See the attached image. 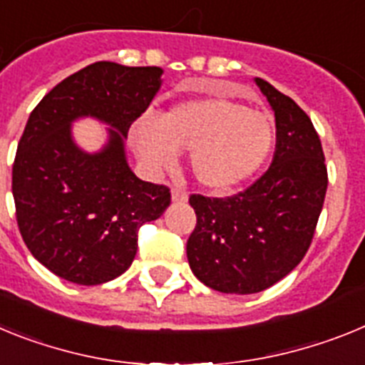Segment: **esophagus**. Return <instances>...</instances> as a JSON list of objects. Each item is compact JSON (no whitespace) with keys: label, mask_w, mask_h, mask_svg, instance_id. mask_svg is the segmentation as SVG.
I'll list each match as a JSON object with an SVG mask.
<instances>
[{"label":"esophagus","mask_w":365,"mask_h":365,"mask_svg":"<svg viewBox=\"0 0 365 365\" xmlns=\"http://www.w3.org/2000/svg\"><path fill=\"white\" fill-rule=\"evenodd\" d=\"M172 201L173 202H186L188 201V193L180 188H172Z\"/></svg>","instance_id":"obj_1"}]
</instances>
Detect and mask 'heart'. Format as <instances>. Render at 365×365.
<instances>
[{
  "mask_svg": "<svg viewBox=\"0 0 365 365\" xmlns=\"http://www.w3.org/2000/svg\"><path fill=\"white\" fill-rule=\"evenodd\" d=\"M133 148L150 173L175 166L179 151L190 150L195 179L212 192L247 182L269 159L276 125L269 113L227 96L180 102L159 120L143 118L133 128Z\"/></svg>",
  "mask_w": 365,
  "mask_h": 365,
  "instance_id": "heart-1",
  "label": "heart"
}]
</instances>
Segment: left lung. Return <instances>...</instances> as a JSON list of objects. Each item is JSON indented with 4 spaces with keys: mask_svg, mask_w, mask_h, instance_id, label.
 I'll use <instances>...</instances> for the list:
<instances>
[{
    "mask_svg": "<svg viewBox=\"0 0 365 365\" xmlns=\"http://www.w3.org/2000/svg\"><path fill=\"white\" fill-rule=\"evenodd\" d=\"M276 117L272 164L234 197L192 195L197 225L186 256L199 282L225 294H254L298 267L327 192L320 137L294 100L254 78Z\"/></svg>",
    "mask_w": 365,
    "mask_h": 365,
    "instance_id": "left-lung-1",
    "label": "left lung"
}]
</instances>
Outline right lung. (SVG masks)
<instances>
[{"label": "right lung", "mask_w": 365, "mask_h": 365, "mask_svg": "<svg viewBox=\"0 0 365 365\" xmlns=\"http://www.w3.org/2000/svg\"><path fill=\"white\" fill-rule=\"evenodd\" d=\"M160 67L95 62L53 87L29 117L12 166L16 219L45 269L78 285L130 269L137 230L170 206V190L140 180L125 157L130 125L163 86ZM108 125L98 152L82 150L72 122Z\"/></svg>", "instance_id": "add662e5"}]
</instances>
